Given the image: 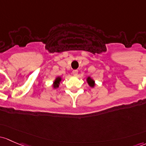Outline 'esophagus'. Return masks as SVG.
<instances>
[{"label":"esophagus","mask_w":146,"mask_h":146,"mask_svg":"<svg viewBox=\"0 0 146 146\" xmlns=\"http://www.w3.org/2000/svg\"><path fill=\"white\" fill-rule=\"evenodd\" d=\"M72 73H73V76H78V70H73V72H72Z\"/></svg>","instance_id":"obj_1"}]
</instances>
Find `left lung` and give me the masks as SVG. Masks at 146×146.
<instances>
[{"label": "left lung", "instance_id": "left-lung-1", "mask_svg": "<svg viewBox=\"0 0 146 146\" xmlns=\"http://www.w3.org/2000/svg\"><path fill=\"white\" fill-rule=\"evenodd\" d=\"M87 83H88V85H90L91 87H94V85H95L94 80L93 79H92L90 77H88L87 78Z\"/></svg>", "mask_w": 146, "mask_h": 146}]
</instances>
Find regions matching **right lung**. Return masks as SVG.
I'll list each match as a JSON object with an SVG mask.
<instances>
[{
  "instance_id": "1",
  "label": "right lung",
  "mask_w": 146,
  "mask_h": 146,
  "mask_svg": "<svg viewBox=\"0 0 146 146\" xmlns=\"http://www.w3.org/2000/svg\"><path fill=\"white\" fill-rule=\"evenodd\" d=\"M61 81V77H57L56 78V79H55V80L54 81V83H53V87L54 89L56 88H58L59 87V84H60V82Z\"/></svg>"
}]
</instances>
